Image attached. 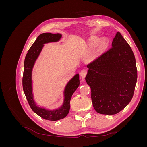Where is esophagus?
I'll use <instances>...</instances> for the list:
<instances>
[{
	"label": "esophagus",
	"mask_w": 147,
	"mask_h": 147,
	"mask_svg": "<svg viewBox=\"0 0 147 147\" xmlns=\"http://www.w3.org/2000/svg\"><path fill=\"white\" fill-rule=\"evenodd\" d=\"M87 74V71L86 70H82L80 72V77L82 79V80H84V78H85L86 75Z\"/></svg>",
	"instance_id": "1"
}]
</instances>
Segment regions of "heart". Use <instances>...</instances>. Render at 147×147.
Returning a JSON list of instances; mask_svg holds the SVG:
<instances>
[{
	"label": "heart",
	"instance_id": "b5f03b06",
	"mask_svg": "<svg viewBox=\"0 0 147 147\" xmlns=\"http://www.w3.org/2000/svg\"><path fill=\"white\" fill-rule=\"evenodd\" d=\"M97 42H98V39H97V38H95V39L93 40V41H92L93 44H96V43H97ZM107 44H108L107 39L105 38H103L100 41V49H104L105 48H106L107 46Z\"/></svg>",
	"mask_w": 147,
	"mask_h": 147
}]
</instances>
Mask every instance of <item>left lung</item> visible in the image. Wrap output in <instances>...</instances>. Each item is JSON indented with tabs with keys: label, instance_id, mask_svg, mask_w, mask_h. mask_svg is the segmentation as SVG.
Here are the masks:
<instances>
[{
	"label": "left lung",
	"instance_id": "obj_1",
	"mask_svg": "<svg viewBox=\"0 0 147 147\" xmlns=\"http://www.w3.org/2000/svg\"><path fill=\"white\" fill-rule=\"evenodd\" d=\"M112 46L87 65L85 78L91 88L93 107L104 115L117 114L128 105L137 78L134 55L119 32Z\"/></svg>",
	"mask_w": 147,
	"mask_h": 147
}]
</instances>
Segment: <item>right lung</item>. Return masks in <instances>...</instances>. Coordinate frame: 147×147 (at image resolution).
Segmentation results:
<instances>
[{"label":"right lung","mask_w":147,"mask_h":147,"mask_svg":"<svg viewBox=\"0 0 147 147\" xmlns=\"http://www.w3.org/2000/svg\"><path fill=\"white\" fill-rule=\"evenodd\" d=\"M62 37L60 34L43 33L38 35L36 40L30 47L26 56L24 63V72L23 77V91L30 108L34 112L42 118L57 121L65 118L69 112L70 108V101L74 92L80 85L79 74H76L66 84L64 95L63 104L55 110H48L38 107L34 100L32 93V72L35 61L40 54L44 44L58 42Z\"/></svg>","instance_id":"1"}]
</instances>
